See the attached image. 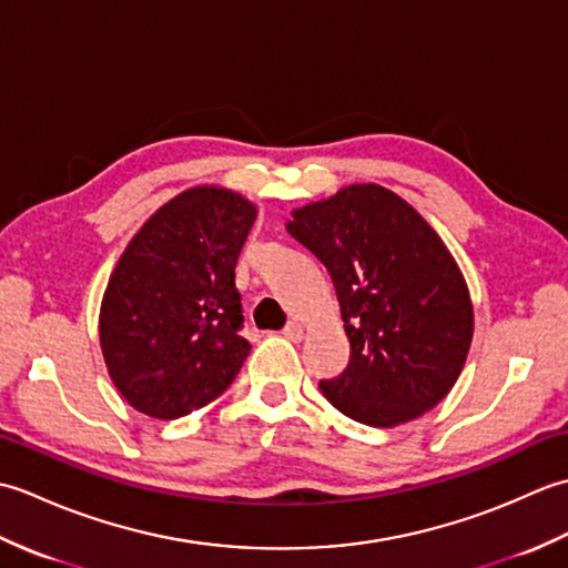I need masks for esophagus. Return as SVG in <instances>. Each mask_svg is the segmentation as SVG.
Segmentation results:
<instances>
[{
	"label": "esophagus",
	"mask_w": 568,
	"mask_h": 568,
	"mask_svg": "<svg viewBox=\"0 0 568 568\" xmlns=\"http://www.w3.org/2000/svg\"><path fill=\"white\" fill-rule=\"evenodd\" d=\"M283 334H285L287 339H291V342H303V336H305V332H303V324L291 322V324H287V327L283 329Z\"/></svg>",
	"instance_id": "34e87169"
}]
</instances>
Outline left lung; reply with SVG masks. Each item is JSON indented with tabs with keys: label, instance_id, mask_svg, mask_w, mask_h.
Returning a JSON list of instances; mask_svg holds the SVG:
<instances>
[{
	"label": "left lung",
	"instance_id": "left-lung-1",
	"mask_svg": "<svg viewBox=\"0 0 568 568\" xmlns=\"http://www.w3.org/2000/svg\"><path fill=\"white\" fill-rule=\"evenodd\" d=\"M287 232L329 271L352 356L324 397L361 425L425 415L466 364L474 305L462 271L415 207L381 185H348L293 212Z\"/></svg>",
	"mask_w": 568,
	"mask_h": 568
}]
</instances>
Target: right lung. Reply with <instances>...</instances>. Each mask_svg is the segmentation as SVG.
<instances>
[{
	"instance_id": "1",
	"label": "right lung",
	"mask_w": 568,
	"mask_h": 568,
	"mask_svg": "<svg viewBox=\"0 0 568 568\" xmlns=\"http://www.w3.org/2000/svg\"><path fill=\"white\" fill-rule=\"evenodd\" d=\"M256 207L224 187H190L129 241L106 283L100 344L139 413L178 419L216 400L244 366L234 268Z\"/></svg>"
}]
</instances>
